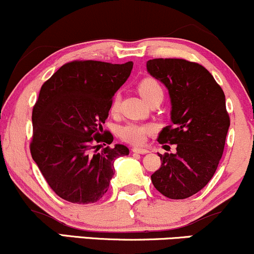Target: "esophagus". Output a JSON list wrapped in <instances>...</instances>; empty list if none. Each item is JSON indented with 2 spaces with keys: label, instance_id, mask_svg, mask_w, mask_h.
Masks as SVG:
<instances>
[{
  "label": "esophagus",
  "instance_id": "obj_1",
  "mask_svg": "<svg viewBox=\"0 0 254 254\" xmlns=\"http://www.w3.org/2000/svg\"><path fill=\"white\" fill-rule=\"evenodd\" d=\"M133 153H138V154H148L149 153V150L145 149V148H141V147H133L132 149Z\"/></svg>",
  "mask_w": 254,
  "mask_h": 254
}]
</instances>
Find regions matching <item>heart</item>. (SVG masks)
Listing matches in <instances>:
<instances>
[{"label":"heart","instance_id":"obj_1","mask_svg":"<svg viewBox=\"0 0 254 254\" xmlns=\"http://www.w3.org/2000/svg\"><path fill=\"white\" fill-rule=\"evenodd\" d=\"M138 93L145 101L149 100L150 98L155 97L157 94L164 95L161 86L157 82L155 78L147 77L143 78L138 83ZM119 105V97L115 95L112 103H111V111L116 112ZM154 131V127L150 124H138V123H127L119 127L118 133L122 139L125 142H129L132 144H139L144 141L145 137Z\"/></svg>","mask_w":254,"mask_h":254}]
</instances>
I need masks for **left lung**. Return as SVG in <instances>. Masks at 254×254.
Masks as SVG:
<instances>
[{
	"instance_id": "left-lung-1",
	"label": "left lung",
	"mask_w": 254,
	"mask_h": 254,
	"mask_svg": "<svg viewBox=\"0 0 254 254\" xmlns=\"http://www.w3.org/2000/svg\"><path fill=\"white\" fill-rule=\"evenodd\" d=\"M147 70L165 84L171 99L172 125L162 129L157 141L177 144V153L159 154L161 167L151 182L171 199L189 198L210 182L222 157L230 124L226 97L198 63L156 58L148 61Z\"/></svg>"
}]
</instances>
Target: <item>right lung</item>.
Masks as SVG:
<instances>
[{"label":"right lung","instance_id":"obj_1","mask_svg":"<svg viewBox=\"0 0 254 254\" xmlns=\"http://www.w3.org/2000/svg\"><path fill=\"white\" fill-rule=\"evenodd\" d=\"M132 65L74 61L42 86L32 112L31 154L49 186L68 202H98L109 190L115 160L129 155L123 144L92 150L101 142L112 143L109 131L102 133L103 124Z\"/></svg>","mask_w":254,"mask_h":254}]
</instances>
